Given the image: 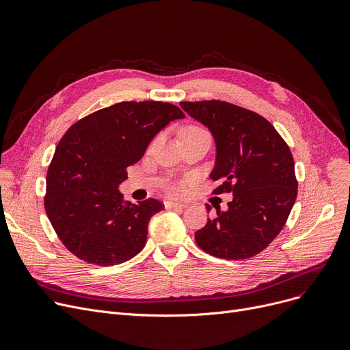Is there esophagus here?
Here are the masks:
<instances>
[{
  "instance_id": "1",
  "label": "esophagus",
  "mask_w": 350,
  "mask_h": 350,
  "mask_svg": "<svg viewBox=\"0 0 350 350\" xmlns=\"http://www.w3.org/2000/svg\"><path fill=\"white\" fill-rule=\"evenodd\" d=\"M164 207L165 208H176V210H181L187 207L186 204H181V203H174V201H164Z\"/></svg>"
}]
</instances>
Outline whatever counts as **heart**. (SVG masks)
Segmentation results:
<instances>
[{"label":"heart","mask_w":350,"mask_h":350,"mask_svg":"<svg viewBox=\"0 0 350 350\" xmlns=\"http://www.w3.org/2000/svg\"><path fill=\"white\" fill-rule=\"evenodd\" d=\"M200 132H206V131H203V129H200V127H196V126H190V127H187V129H185V131H183L181 136L189 135V133H200ZM172 191L176 193V194H180V193H183V187L181 186H174V187H172Z\"/></svg>","instance_id":"1"}]
</instances>
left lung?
<instances>
[{"label": "left lung", "mask_w": 350, "mask_h": 350, "mask_svg": "<svg viewBox=\"0 0 350 350\" xmlns=\"http://www.w3.org/2000/svg\"><path fill=\"white\" fill-rule=\"evenodd\" d=\"M180 106L214 137L217 154L210 177L219 186L213 193H232L228 210H217L196 232V243L217 258H251L281 232L297 200L298 181L289 147L252 110L223 100Z\"/></svg>", "instance_id": "8db88e82"}]
</instances>
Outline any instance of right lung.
<instances>
[{
	"instance_id": "right-lung-1",
	"label": "right lung",
	"mask_w": 350,
	"mask_h": 350,
	"mask_svg": "<svg viewBox=\"0 0 350 350\" xmlns=\"http://www.w3.org/2000/svg\"><path fill=\"white\" fill-rule=\"evenodd\" d=\"M185 113L167 102H120L72 124L58 143L46 173L45 211L62 244L79 260L110 267L137 255L154 198L132 204L120 183L153 137Z\"/></svg>"
}]
</instances>
